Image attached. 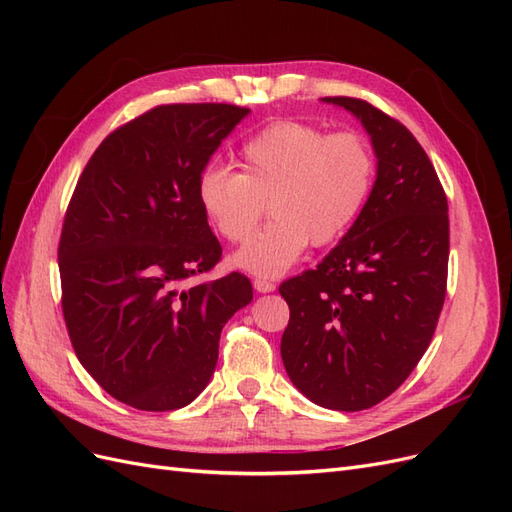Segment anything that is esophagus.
<instances>
[{"mask_svg":"<svg viewBox=\"0 0 512 512\" xmlns=\"http://www.w3.org/2000/svg\"><path fill=\"white\" fill-rule=\"evenodd\" d=\"M254 288L258 292H273L275 290V284L271 280H265V277H256L254 280Z\"/></svg>","mask_w":512,"mask_h":512,"instance_id":"34e87169","label":"esophagus"}]
</instances>
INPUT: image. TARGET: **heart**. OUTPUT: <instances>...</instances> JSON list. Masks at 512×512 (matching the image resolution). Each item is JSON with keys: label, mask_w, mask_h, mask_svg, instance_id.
<instances>
[{"label": "heart", "mask_w": 512, "mask_h": 512, "mask_svg": "<svg viewBox=\"0 0 512 512\" xmlns=\"http://www.w3.org/2000/svg\"><path fill=\"white\" fill-rule=\"evenodd\" d=\"M239 173L209 166L196 181L207 224L228 243H245L265 213L273 220L235 254L237 267L277 275L305 247L331 245L359 220L374 190L376 158L359 132H333L305 121H275L247 138Z\"/></svg>", "instance_id": "1"}]
</instances>
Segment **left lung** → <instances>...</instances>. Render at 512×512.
Returning <instances> with one entry per match:
<instances>
[{"mask_svg":"<svg viewBox=\"0 0 512 512\" xmlns=\"http://www.w3.org/2000/svg\"><path fill=\"white\" fill-rule=\"evenodd\" d=\"M327 102L363 121L378 177L359 220L316 269L290 277L282 361L314 404L359 412L395 393L438 327L448 277V203L412 132L361 98Z\"/></svg>","mask_w":512,"mask_h":512,"instance_id":"1","label":"left lung"}]
</instances>
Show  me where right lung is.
<instances>
[{"label":"right lung","mask_w":512,"mask_h":512,"mask_svg":"<svg viewBox=\"0 0 512 512\" xmlns=\"http://www.w3.org/2000/svg\"><path fill=\"white\" fill-rule=\"evenodd\" d=\"M250 113L237 104H160L108 134L76 181L59 237L61 312L81 365L138 410L188 406L218 363L247 277L185 286L222 258L196 181Z\"/></svg>","instance_id":"add662e5"}]
</instances>
